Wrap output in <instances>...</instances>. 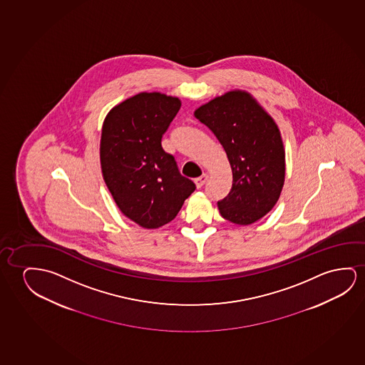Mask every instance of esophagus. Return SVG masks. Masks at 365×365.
<instances>
[{
  "label": "esophagus",
  "instance_id": "obj_1",
  "mask_svg": "<svg viewBox=\"0 0 365 365\" xmlns=\"http://www.w3.org/2000/svg\"><path fill=\"white\" fill-rule=\"evenodd\" d=\"M207 182V175H202L201 177H198V178H196L195 180V185H196L197 188L200 190L201 187H203V185L206 183Z\"/></svg>",
  "mask_w": 365,
  "mask_h": 365
}]
</instances>
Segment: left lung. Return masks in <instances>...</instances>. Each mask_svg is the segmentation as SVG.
<instances>
[{
  "mask_svg": "<svg viewBox=\"0 0 365 365\" xmlns=\"http://www.w3.org/2000/svg\"><path fill=\"white\" fill-rule=\"evenodd\" d=\"M227 154L232 187L217 202L221 216L247 226L267 215L285 182V149L272 116L245 90H231L195 110Z\"/></svg>",
  "mask_w": 365,
  "mask_h": 365,
  "instance_id": "8db88e82",
  "label": "left lung"
}]
</instances>
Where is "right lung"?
<instances>
[{
    "mask_svg": "<svg viewBox=\"0 0 365 365\" xmlns=\"http://www.w3.org/2000/svg\"><path fill=\"white\" fill-rule=\"evenodd\" d=\"M180 108L175 96L144 91L114 106L103 123L101 164L106 187L123 215L143 228L170 222L196 190L162 147Z\"/></svg>",
    "mask_w": 365,
    "mask_h": 365,
    "instance_id": "obj_1",
    "label": "right lung"
}]
</instances>
